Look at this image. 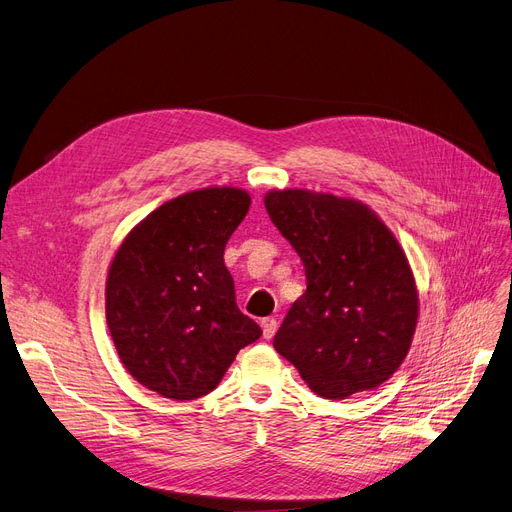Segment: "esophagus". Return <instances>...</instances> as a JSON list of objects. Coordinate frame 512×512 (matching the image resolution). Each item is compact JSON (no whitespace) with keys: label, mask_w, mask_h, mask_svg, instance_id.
<instances>
[{"label":"esophagus","mask_w":512,"mask_h":512,"mask_svg":"<svg viewBox=\"0 0 512 512\" xmlns=\"http://www.w3.org/2000/svg\"><path fill=\"white\" fill-rule=\"evenodd\" d=\"M261 328H263V338H274V334H276V330H278V321H276V317H265V319H261Z\"/></svg>","instance_id":"1"}]
</instances>
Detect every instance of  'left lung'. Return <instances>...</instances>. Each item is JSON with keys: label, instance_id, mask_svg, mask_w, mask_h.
Listing matches in <instances>:
<instances>
[{"label": "left lung", "instance_id": "1", "mask_svg": "<svg viewBox=\"0 0 512 512\" xmlns=\"http://www.w3.org/2000/svg\"><path fill=\"white\" fill-rule=\"evenodd\" d=\"M265 209L307 276L274 338L276 351L324 398L378 388L405 361L419 313L396 238L353 199L290 188L267 193Z\"/></svg>", "mask_w": 512, "mask_h": 512}]
</instances>
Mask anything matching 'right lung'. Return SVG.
Instances as JSON below:
<instances>
[{
    "instance_id": "add662e5",
    "label": "right lung",
    "mask_w": 512,
    "mask_h": 512,
    "mask_svg": "<svg viewBox=\"0 0 512 512\" xmlns=\"http://www.w3.org/2000/svg\"><path fill=\"white\" fill-rule=\"evenodd\" d=\"M251 197L203 188L161 207L118 249L105 286V319L116 351L145 388L174 400L209 394L261 328L236 305L224 263Z\"/></svg>"
}]
</instances>
